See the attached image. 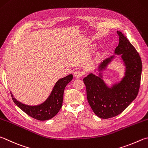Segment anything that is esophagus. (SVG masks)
Segmentation results:
<instances>
[{"mask_svg":"<svg viewBox=\"0 0 148 148\" xmlns=\"http://www.w3.org/2000/svg\"><path fill=\"white\" fill-rule=\"evenodd\" d=\"M83 75V72L80 71V70H77V71H76L74 72V76L76 77H82Z\"/></svg>","mask_w":148,"mask_h":148,"instance_id":"esophagus-1","label":"esophagus"}]
</instances>
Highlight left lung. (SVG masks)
I'll return each instance as SVG.
<instances>
[{"label": "left lung", "instance_id": "8db88e82", "mask_svg": "<svg viewBox=\"0 0 148 148\" xmlns=\"http://www.w3.org/2000/svg\"><path fill=\"white\" fill-rule=\"evenodd\" d=\"M119 44L114 53L121 55L125 66V76L120 83L109 88L101 79V74L96 76L88 74L83 78L86 86L87 98L91 109L101 119H107L120 114L136 98L140 85L142 61L140 56L133 45L122 32L117 31ZM111 56L101 63V71L111 62Z\"/></svg>", "mask_w": 148, "mask_h": 148}]
</instances>
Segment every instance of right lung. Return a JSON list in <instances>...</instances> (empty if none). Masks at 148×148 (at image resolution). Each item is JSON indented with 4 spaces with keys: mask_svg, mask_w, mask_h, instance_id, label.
<instances>
[{
    "mask_svg": "<svg viewBox=\"0 0 148 148\" xmlns=\"http://www.w3.org/2000/svg\"><path fill=\"white\" fill-rule=\"evenodd\" d=\"M72 78L73 76L70 74L58 80L49 97L44 103L39 106H29L23 104L13 98V95L11 93L12 100L22 111L33 119L41 121L50 120L58 113L62 107L64 90L66 85L72 81Z\"/></svg>",
    "mask_w": 148,
    "mask_h": 148,
    "instance_id": "right-lung-1",
    "label": "right lung"
}]
</instances>
